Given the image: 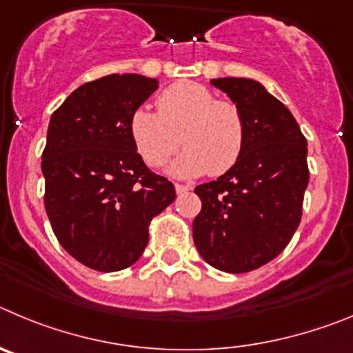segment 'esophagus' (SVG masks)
Instances as JSON below:
<instances>
[{"instance_id":"esophagus-1","label":"esophagus","mask_w":353,"mask_h":353,"mask_svg":"<svg viewBox=\"0 0 353 353\" xmlns=\"http://www.w3.org/2000/svg\"><path fill=\"white\" fill-rule=\"evenodd\" d=\"M190 190H192V186H190V184H181V183H176V192L179 193H188Z\"/></svg>"}]
</instances>
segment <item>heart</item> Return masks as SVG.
Instances as JSON below:
<instances>
[{
  "label": "heart",
  "mask_w": 353,
  "mask_h": 353,
  "mask_svg": "<svg viewBox=\"0 0 353 353\" xmlns=\"http://www.w3.org/2000/svg\"><path fill=\"white\" fill-rule=\"evenodd\" d=\"M158 112L139 107L130 117V135L149 167H161L181 145L184 151L170 163L176 177L221 176L237 163L246 142V125L239 107L216 100L204 84L179 81L157 98Z\"/></svg>",
  "instance_id": "b5f03b06"
}]
</instances>
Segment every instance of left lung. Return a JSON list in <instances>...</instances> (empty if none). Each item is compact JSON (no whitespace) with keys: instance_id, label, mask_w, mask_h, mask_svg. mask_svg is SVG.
Wrapping results in <instances>:
<instances>
[{"instance_id":"obj_1","label":"left lung","mask_w":353,"mask_h":353,"mask_svg":"<svg viewBox=\"0 0 353 353\" xmlns=\"http://www.w3.org/2000/svg\"><path fill=\"white\" fill-rule=\"evenodd\" d=\"M244 117L246 142L237 163L199 184L202 209L193 220L200 256L241 274L283 252L303 216L307 142L290 110L252 79H212Z\"/></svg>"}]
</instances>
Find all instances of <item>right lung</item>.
<instances>
[{"instance_id":"1","label":"right lung","mask_w":353,"mask_h":353,"mask_svg":"<svg viewBox=\"0 0 353 353\" xmlns=\"http://www.w3.org/2000/svg\"><path fill=\"white\" fill-rule=\"evenodd\" d=\"M157 79L114 74L85 82L54 110L42 153L46 211L59 244L88 268L114 272L144 253L149 223L176 200L130 135Z\"/></svg>"}]
</instances>
